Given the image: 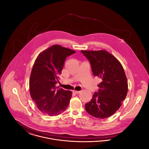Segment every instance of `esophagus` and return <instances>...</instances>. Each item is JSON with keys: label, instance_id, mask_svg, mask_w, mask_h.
<instances>
[{"label": "esophagus", "instance_id": "1", "mask_svg": "<svg viewBox=\"0 0 149 149\" xmlns=\"http://www.w3.org/2000/svg\"><path fill=\"white\" fill-rule=\"evenodd\" d=\"M73 93L74 94H79L80 93V91H73Z\"/></svg>", "mask_w": 149, "mask_h": 149}]
</instances>
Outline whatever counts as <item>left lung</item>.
Instances as JSON below:
<instances>
[{
    "label": "left lung",
    "mask_w": 149,
    "mask_h": 149,
    "mask_svg": "<svg viewBox=\"0 0 149 149\" xmlns=\"http://www.w3.org/2000/svg\"><path fill=\"white\" fill-rule=\"evenodd\" d=\"M81 52L89 61L93 74L101 79L98 92L86 103V112L98 118L113 115L120 108L128 92L127 79L120 62L106 50Z\"/></svg>",
    "instance_id": "obj_1"
}]
</instances>
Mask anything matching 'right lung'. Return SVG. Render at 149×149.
I'll return each instance as SVG.
<instances>
[{
  "label": "right lung",
  "mask_w": 149,
  "mask_h": 149,
  "mask_svg": "<svg viewBox=\"0 0 149 149\" xmlns=\"http://www.w3.org/2000/svg\"><path fill=\"white\" fill-rule=\"evenodd\" d=\"M76 52L54 45L37 57L29 78V92L38 109L50 116L63 113L72 96L70 91L56 89L66 57Z\"/></svg>",
  "instance_id": "1"
}]
</instances>
